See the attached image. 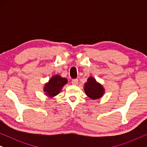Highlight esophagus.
I'll return each instance as SVG.
<instances>
[{
  "label": "esophagus",
  "instance_id": "esophagus-1",
  "mask_svg": "<svg viewBox=\"0 0 147 147\" xmlns=\"http://www.w3.org/2000/svg\"><path fill=\"white\" fill-rule=\"evenodd\" d=\"M71 84L73 85H77L78 84V79H73L71 80Z\"/></svg>",
  "mask_w": 147,
  "mask_h": 147
}]
</instances>
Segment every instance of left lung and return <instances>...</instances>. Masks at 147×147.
Instances as JSON below:
<instances>
[{
  "mask_svg": "<svg viewBox=\"0 0 147 147\" xmlns=\"http://www.w3.org/2000/svg\"><path fill=\"white\" fill-rule=\"evenodd\" d=\"M84 90L88 97L92 99H98L101 98L104 94V88L100 84L96 82L95 79L92 77H90L88 79V82L85 84Z\"/></svg>",
  "mask_w": 147,
  "mask_h": 147,
  "instance_id": "8db88e82",
  "label": "left lung"
}]
</instances>
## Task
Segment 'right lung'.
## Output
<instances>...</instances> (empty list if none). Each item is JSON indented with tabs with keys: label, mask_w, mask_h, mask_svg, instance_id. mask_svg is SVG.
Wrapping results in <instances>:
<instances>
[{
	"label": "right lung",
	"mask_w": 147,
	"mask_h": 147,
	"mask_svg": "<svg viewBox=\"0 0 147 147\" xmlns=\"http://www.w3.org/2000/svg\"><path fill=\"white\" fill-rule=\"evenodd\" d=\"M67 82L65 78H61L59 76H55L51 78L48 84H47L44 88V91L47 92V95L53 97L57 95L63 88V86Z\"/></svg>",
	"instance_id": "obj_1"
}]
</instances>
